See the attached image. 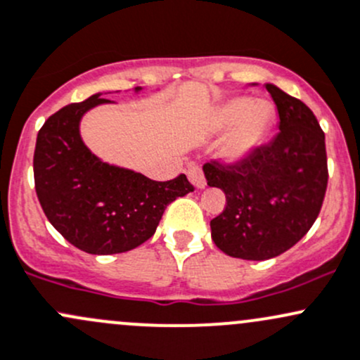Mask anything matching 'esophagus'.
<instances>
[{"label":"esophagus","mask_w":360,"mask_h":360,"mask_svg":"<svg viewBox=\"0 0 360 360\" xmlns=\"http://www.w3.org/2000/svg\"><path fill=\"white\" fill-rule=\"evenodd\" d=\"M188 179H190L196 188H200V190L207 186V181H205V176H203V170H202V167H200V165H196V164H191L190 167H188Z\"/></svg>","instance_id":"obj_1"}]
</instances>
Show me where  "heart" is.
<instances>
[{
    "label": "heart",
    "instance_id": "heart-1",
    "mask_svg": "<svg viewBox=\"0 0 360 360\" xmlns=\"http://www.w3.org/2000/svg\"><path fill=\"white\" fill-rule=\"evenodd\" d=\"M274 120V107L267 100H248L236 96L219 105L214 113V129L227 131L222 155L240 162L262 145Z\"/></svg>",
    "mask_w": 360,
    "mask_h": 360
}]
</instances>
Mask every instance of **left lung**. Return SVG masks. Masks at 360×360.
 I'll return each instance as SVG.
<instances>
[{"label": "left lung", "instance_id": "obj_1", "mask_svg": "<svg viewBox=\"0 0 360 360\" xmlns=\"http://www.w3.org/2000/svg\"><path fill=\"white\" fill-rule=\"evenodd\" d=\"M279 113V132L236 164L203 165L207 184L226 195L210 221L212 240L229 257L267 260L312 228L328 186L324 132L312 110L278 86L266 84Z\"/></svg>", "mask_w": 360, "mask_h": 360}]
</instances>
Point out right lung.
I'll use <instances>...</instances> for the list:
<instances>
[{"label":"right lung","mask_w":360,"mask_h":360,"mask_svg":"<svg viewBox=\"0 0 360 360\" xmlns=\"http://www.w3.org/2000/svg\"><path fill=\"white\" fill-rule=\"evenodd\" d=\"M103 103L110 100L96 93L60 108L37 132L34 150V183L48 221L69 243L93 255L129 252L145 243L169 203L195 190L184 174L153 181L91 153L79 124Z\"/></svg>","instance_id":"add662e5"}]
</instances>
